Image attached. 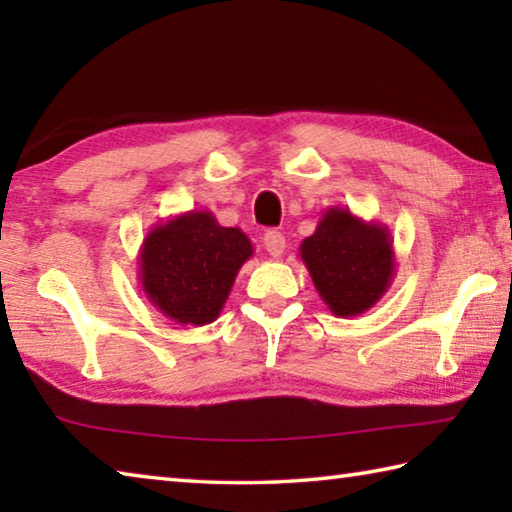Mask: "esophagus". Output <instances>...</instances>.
<instances>
[{
	"label": "esophagus",
	"instance_id": "34e87169",
	"mask_svg": "<svg viewBox=\"0 0 512 512\" xmlns=\"http://www.w3.org/2000/svg\"><path fill=\"white\" fill-rule=\"evenodd\" d=\"M264 248L268 250V255L282 257L284 255V248H287V239H284L282 232L268 230L266 235H264Z\"/></svg>",
	"mask_w": 512,
	"mask_h": 512
}]
</instances>
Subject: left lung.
Masks as SVG:
<instances>
[{"instance_id": "left-lung-1", "label": "left lung", "mask_w": 512, "mask_h": 512, "mask_svg": "<svg viewBox=\"0 0 512 512\" xmlns=\"http://www.w3.org/2000/svg\"><path fill=\"white\" fill-rule=\"evenodd\" d=\"M300 257L318 296L339 318L366 314L384 298L395 277V250L388 225L366 221L348 207H327Z\"/></svg>"}]
</instances>
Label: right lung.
<instances>
[{
  "label": "right lung",
  "mask_w": 512,
  "mask_h": 512,
  "mask_svg": "<svg viewBox=\"0 0 512 512\" xmlns=\"http://www.w3.org/2000/svg\"><path fill=\"white\" fill-rule=\"evenodd\" d=\"M253 244L239 228H223L207 210H189L146 232L140 284L146 300L178 325L201 327L219 318Z\"/></svg>",
  "instance_id": "right-lung-1"
}]
</instances>
